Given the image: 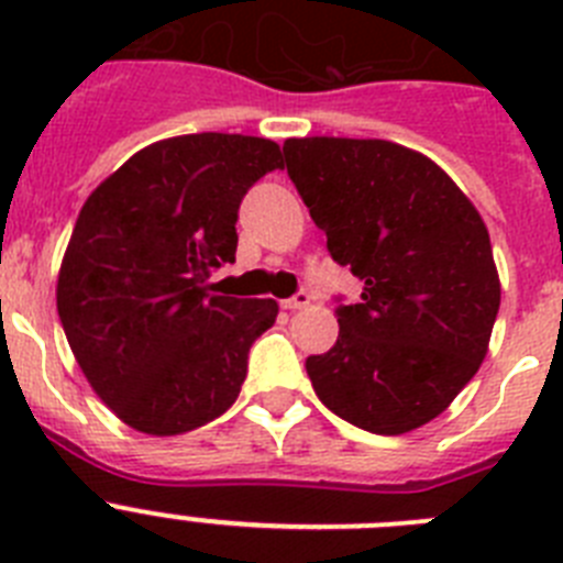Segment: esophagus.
<instances>
[{
  "label": "esophagus",
  "instance_id": "1",
  "mask_svg": "<svg viewBox=\"0 0 563 563\" xmlns=\"http://www.w3.org/2000/svg\"><path fill=\"white\" fill-rule=\"evenodd\" d=\"M307 305H310V292H305V290H298L296 296H292V298H285V301H282V307H285V310H290V312L305 310Z\"/></svg>",
  "mask_w": 563,
  "mask_h": 563
}]
</instances>
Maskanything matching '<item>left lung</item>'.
Returning <instances> with one entry per match:
<instances>
[{"instance_id":"left-lung-1","label":"left lung","mask_w":563,"mask_h":563,"mask_svg":"<svg viewBox=\"0 0 563 563\" xmlns=\"http://www.w3.org/2000/svg\"><path fill=\"white\" fill-rule=\"evenodd\" d=\"M282 152L330 256L363 282L357 305L335 307V346L307 357L312 389L372 434L420 429L485 361L501 298L485 222L397 143L290 137Z\"/></svg>"}]
</instances>
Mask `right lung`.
Instances as JSON below:
<instances>
[{
    "label": "right lung",
    "instance_id": "add662e5",
    "mask_svg": "<svg viewBox=\"0 0 563 563\" xmlns=\"http://www.w3.org/2000/svg\"><path fill=\"white\" fill-rule=\"evenodd\" d=\"M282 152L247 134H180L132 154L84 202L58 273L64 335L89 386L134 431L174 437L225 415L273 298L211 292L236 258L247 188Z\"/></svg>",
    "mask_w": 563,
    "mask_h": 563
}]
</instances>
